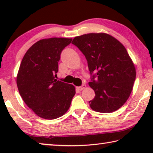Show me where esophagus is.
<instances>
[{"mask_svg": "<svg viewBox=\"0 0 153 153\" xmlns=\"http://www.w3.org/2000/svg\"><path fill=\"white\" fill-rule=\"evenodd\" d=\"M86 87V84H83L82 86H79V87H77V89L78 90H80V91H82V90H84L85 88Z\"/></svg>", "mask_w": 153, "mask_h": 153, "instance_id": "34e87169", "label": "esophagus"}]
</instances>
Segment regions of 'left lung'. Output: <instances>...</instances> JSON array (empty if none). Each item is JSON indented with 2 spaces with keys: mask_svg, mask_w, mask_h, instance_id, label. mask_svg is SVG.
<instances>
[{
  "mask_svg": "<svg viewBox=\"0 0 153 153\" xmlns=\"http://www.w3.org/2000/svg\"><path fill=\"white\" fill-rule=\"evenodd\" d=\"M71 43L84 55L90 74L95 73L88 83L95 92L90 107L100 113H112L121 108L130 96L136 79L135 66L125 46L105 33L76 36Z\"/></svg>",
  "mask_w": 153,
  "mask_h": 153,
  "instance_id": "left-lung-1",
  "label": "left lung"
}]
</instances>
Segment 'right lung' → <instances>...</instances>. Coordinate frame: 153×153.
Segmentation results:
<instances>
[{
  "label": "right lung",
  "mask_w": 153,
  "mask_h": 153,
  "mask_svg": "<svg viewBox=\"0 0 153 153\" xmlns=\"http://www.w3.org/2000/svg\"><path fill=\"white\" fill-rule=\"evenodd\" d=\"M71 40L42 39L33 44L23 57L17 76L18 90L27 107L41 118L55 120L63 116L76 94L73 85L55 78L61 52Z\"/></svg>",
  "instance_id": "1"
}]
</instances>
